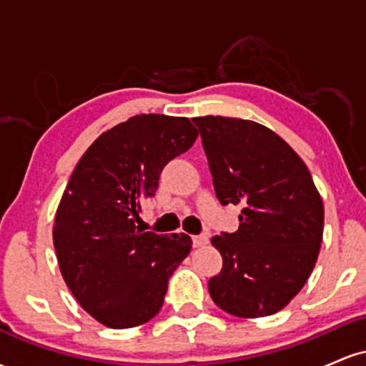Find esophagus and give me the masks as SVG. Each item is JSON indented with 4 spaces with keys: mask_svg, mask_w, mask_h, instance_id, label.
Wrapping results in <instances>:
<instances>
[{
    "mask_svg": "<svg viewBox=\"0 0 366 366\" xmlns=\"http://www.w3.org/2000/svg\"><path fill=\"white\" fill-rule=\"evenodd\" d=\"M209 241L208 234H199V236H194L192 237V244H194V247H201V246H207Z\"/></svg>",
    "mask_w": 366,
    "mask_h": 366,
    "instance_id": "34e87169",
    "label": "esophagus"
}]
</instances>
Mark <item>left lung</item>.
I'll use <instances>...</instances> for the list:
<instances>
[{"label": "left lung", "instance_id": "obj_1", "mask_svg": "<svg viewBox=\"0 0 366 366\" xmlns=\"http://www.w3.org/2000/svg\"><path fill=\"white\" fill-rule=\"evenodd\" d=\"M218 201L241 204L239 229L212 237L224 267L208 291L241 318L274 315L317 263L323 203L305 162L274 130L251 120L196 117Z\"/></svg>", "mask_w": 366, "mask_h": 366}]
</instances>
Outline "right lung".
I'll list each match as a JSON object with an SVG mask.
<instances>
[{"instance_id":"add662e5","label":"right lung","mask_w":366,"mask_h":366,"mask_svg":"<svg viewBox=\"0 0 366 366\" xmlns=\"http://www.w3.org/2000/svg\"><path fill=\"white\" fill-rule=\"evenodd\" d=\"M196 137L184 117L136 115L92 142L66 184L53 227L60 272L79 305L110 329L151 320L191 251L187 234L142 232L136 222L167 163Z\"/></svg>"}]
</instances>
